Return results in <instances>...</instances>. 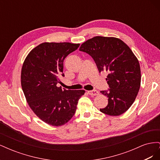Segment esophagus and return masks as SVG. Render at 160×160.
<instances>
[{
  "label": "esophagus",
  "instance_id": "34e87169",
  "mask_svg": "<svg viewBox=\"0 0 160 160\" xmlns=\"http://www.w3.org/2000/svg\"><path fill=\"white\" fill-rule=\"evenodd\" d=\"M88 93L91 96H96L99 95V92L97 90H91L88 91Z\"/></svg>",
  "mask_w": 160,
  "mask_h": 160
}]
</instances>
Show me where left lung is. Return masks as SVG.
Masks as SVG:
<instances>
[{
    "label": "left lung",
    "instance_id": "obj_1",
    "mask_svg": "<svg viewBox=\"0 0 160 160\" xmlns=\"http://www.w3.org/2000/svg\"><path fill=\"white\" fill-rule=\"evenodd\" d=\"M79 51L87 52L95 61L99 72L106 71L109 86L108 105L100 111L118 116L128 111L138 95L141 85L139 62L132 51L118 38L97 36L81 44Z\"/></svg>",
    "mask_w": 160,
    "mask_h": 160
}]
</instances>
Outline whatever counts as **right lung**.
Returning <instances> with one entry per match:
<instances>
[{
    "instance_id": "1",
    "label": "right lung",
    "mask_w": 160,
    "mask_h": 160,
    "mask_svg": "<svg viewBox=\"0 0 160 160\" xmlns=\"http://www.w3.org/2000/svg\"><path fill=\"white\" fill-rule=\"evenodd\" d=\"M80 44L42 42L32 49L22 64L21 86L30 108L46 123L59 127L74 115L85 90H62L57 87L63 61Z\"/></svg>"
}]
</instances>
